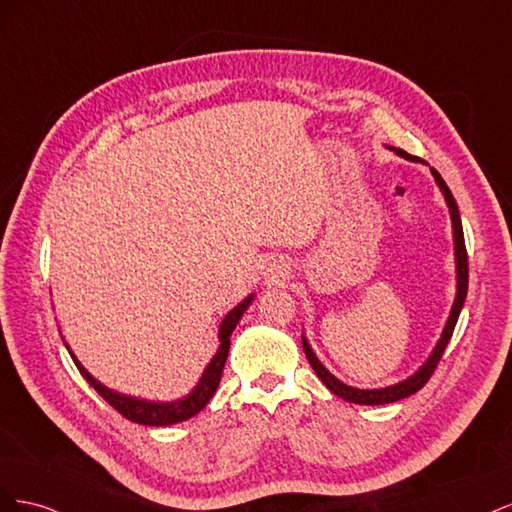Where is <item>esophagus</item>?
<instances>
[{
  "label": "esophagus",
  "mask_w": 512,
  "mask_h": 512,
  "mask_svg": "<svg viewBox=\"0 0 512 512\" xmlns=\"http://www.w3.org/2000/svg\"><path fill=\"white\" fill-rule=\"evenodd\" d=\"M267 273L271 275V280H277V277H284V271H282V267H277L275 262H273V265H269V267H267Z\"/></svg>",
  "instance_id": "obj_1"
}]
</instances>
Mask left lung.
<instances>
[{
    "label": "left lung",
    "mask_w": 512,
    "mask_h": 512,
    "mask_svg": "<svg viewBox=\"0 0 512 512\" xmlns=\"http://www.w3.org/2000/svg\"><path fill=\"white\" fill-rule=\"evenodd\" d=\"M397 156L406 158V160H412L416 162L418 158L414 156H408V153L404 149H395ZM431 175L433 179H436L438 188L442 190L444 194V200L448 205V211H451V222H453V239H455V265H457V294H455V303H453V309H451V316H448L446 320V327L438 339L436 348H433V352L429 354V359L421 365V369L416 371V374H412L408 380H401L393 386H384V389H354V386H348L344 384L342 380H337L331 371L324 367L318 356L314 354L312 346L307 344V339L303 335V350H305V356L309 365L314 367L316 376L324 382V386L331 393H335L337 397H342L346 401H352V404H363V406H382V404H393V401H399V399H406L410 395H414L416 391H421L423 386L427 384V380L431 378L433 369L438 367L442 354L446 350V344L451 342V335L455 331V324H457V318L461 314V307H463V301H466V294H468V252H466V241H463V228H461V218H459V209H457V203L455 198L451 194V190H448V185L444 183V179L440 177V173L436 168H431Z\"/></svg>",
    "instance_id": "left-lung-1"
}]
</instances>
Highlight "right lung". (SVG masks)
I'll return each instance as SVG.
<instances>
[{"label": "right lung", "instance_id": "obj_1", "mask_svg": "<svg viewBox=\"0 0 512 512\" xmlns=\"http://www.w3.org/2000/svg\"><path fill=\"white\" fill-rule=\"evenodd\" d=\"M254 301V294H250V297H245L232 312L226 314V318L222 320L220 324V348L218 352H215V356L211 359V363L205 367L203 376H200L198 384L194 386V391L188 393L185 397L177 399V401H166V404H160V401H147V399H136V397H128V395H121L117 391H111L108 386H104L102 382H98L94 376L89 374V371L76 361V356L72 354V350L68 348L72 361L76 363V367H79L81 376L94 386V389L98 391L100 397H104L108 404H111L121 416H126L128 421L132 423H138V425H151V427H166V425H175V423H181V421H188V418H192L194 414H198L200 410H203L209 399L213 397L215 389H218L220 384V378H222V369H224V363H226V356H228V350H230V335L232 331H235V327L239 324L241 316L247 307H250V303Z\"/></svg>", "mask_w": 512, "mask_h": 512}]
</instances>
